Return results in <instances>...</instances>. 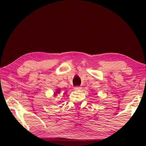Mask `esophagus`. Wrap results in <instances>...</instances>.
Segmentation results:
<instances>
[{
    "instance_id": "34e87169",
    "label": "esophagus",
    "mask_w": 146,
    "mask_h": 146,
    "mask_svg": "<svg viewBox=\"0 0 146 146\" xmlns=\"http://www.w3.org/2000/svg\"><path fill=\"white\" fill-rule=\"evenodd\" d=\"M74 90H76V91H78V90H82V87L81 86H76L74 88Z\"/></svg>"
}]
</instances>
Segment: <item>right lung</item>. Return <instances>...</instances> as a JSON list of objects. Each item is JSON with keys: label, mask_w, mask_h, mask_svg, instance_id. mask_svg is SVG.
Here are the masks:
<instances>
[{"label": "right lung", "mask_w": 146, "mask_h": 146, "mask_svg": "<svg viewBox=\"0 0 146 146\" xmlns=\"http://www.w3.org/2000/svg\"><path fill=\"white\" fill-rule=\"evenodd\" d=\"M57 93H58V94H60V89H57V90H56V93L55 94V95L56 96V94H57Z\"/></svg>", "instance_id": "right-lung-1"}]
</instances>
